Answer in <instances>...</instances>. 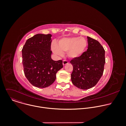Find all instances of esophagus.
I'll use <instances>...</instances> for the list:
<instances>
[{"instance_id":"esophagus-1","label":"esophagus","mask_w":126,"mask_h":126,"mask_svg":"<svg viewBox=\"0 0 126 126\" xmlns=\"http://www.w3.org/2000/svg\"><path fill=\"white\" fill-rule=\"evenodd\" d=\"M68 63V62L67 61H66V60H63V65L64 66V65H66V64H67Z\"/></svg>"}]
</instances>
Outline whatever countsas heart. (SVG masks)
<instances>
[{"mask_svg":"<svg viewBox=\"0 0 126 126\" xmlns=\"http://www.w3.org/2000/svg\"><path fill=\"white\" fill-rule=\"evenodd\" d=\"M86 40L83 38L73 37L65 38L60 40L56 45L53 43L51 49L53 53L61 56L63 52H67V56L71 58H75L81 56L87 47Z\"/></svg>","mask_w":126,"mask_h":126,"instance_id":"1","label":"heart"}]
</instances>
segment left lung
Masks as SVG:
<instances>
[{"label":"left lung","mask_w":126,"mask_h":126,"mask_svg":"<svg viewBox=\"0 0 126 126\" xmlns=\"http://www.w3.org/2000/svg\"><path fill=\"white\" fill-rule=\"evenodd\" d=\"M88 49L79 57L73 58L71 74L73 84L86 90L95 86L102 77L106 62L105 50L97 40L87 37Z\"/></svg>","instance_id":"left-lung-1"}]
</instances>
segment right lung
Segmentation results:
<instances>
[{
	"label": "right lung",
	"instance_id": "1",
	"mask_svg": "<svg viewBox=\"0 0 126 126\" xmlns=\"http://www.w3.org/2000/svg\"><path fill=\"white\" fill-rule=\"evenodd\" d=\"M51 35L38 34L27 40L22 49L24 75L29 82L38 88L51 85L57 72L63 68L62 60L51 58Z\"/></svg>",
	"mask_w": 126,
	"mask_h": 126
}]
</instances>
